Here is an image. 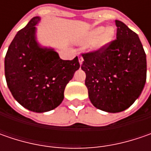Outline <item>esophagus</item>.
Masks as SVG:
<instances>
[{"mask_svg": "<svg viewBox=\"0 0 151 151\" xmlns=\"http://www.w3.org/2000/svg\"><path fill=\"white\" fill-rule=\"evenodd\" d=\"M79 63H80V65H82V63H83V58L81 57V56H80L79 57Z\"/></svg>", "mask_w": 151, "mask_h": 151, "instance_id": "esophagus-1", "label": "esophagus"}]
</instances>
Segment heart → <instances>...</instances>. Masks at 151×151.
<instances>
[{
	"instance_id": "1",
	"label": "heart",
	"mask_w": 151,
	"mask_h": 151,
	"mask_svg": "<svg viewBox=\"0 0 151 151\" xmlns=\"http://www.w3.org/2000/svg\"><path fill=\"white\" fill-rule=\"evenodd\" d=\"M114 29L112 27H97L91 29L84 38L85 41H92L91 43V50L99 51L104 50L113 41Z\"/></svg>"
}]
</instances>
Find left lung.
Wrapping results in <instances>:
<instances>
[{"label": "left lung", "instance_id": "left-lung-1", "mask_svg": "<svg viewBox=\"0 0 151 151\" xmlns=\"http://www.w3.org/2000/svg\"><path fill=\"white\" fill-rule=\"evenodd\" d=\"M117 39L104 50L83 54L81 69L92 105L107 113L129 108L146 81V55L139 36L115 21Z\"/></svg>", "mask_w": 151, "mask_h": 151}]
</instances>
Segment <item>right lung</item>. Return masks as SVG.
<instances>
[{
    "mask_svg": "<svg viewBox=\"0 0 151 151\" xmlns=\"http://www.w3.org/2000/svg\"><path fill=\"white\" fill-rule=\"evenodd\" d=\"M39 17H32L9 46L5 76L18 103L35 113L49 112L60 104L66 85L79 70L78 57L63 60L52 48L42 47L36 38Z\"/></svg>",
    "mask_w": 151,
    "mask_h": 151,
    "instance_id": "right-lung-1",
    "label": "right lung"
}]
</instances>
